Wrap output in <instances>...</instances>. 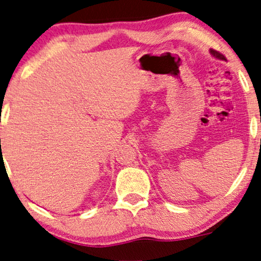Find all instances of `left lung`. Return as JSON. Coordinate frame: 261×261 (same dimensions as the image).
<instances>
[{
    "mask_svg": "<svg viewBox=\"0 0 261 261\" xmlns=\"http://www.w3.org/2000/svg\"><path fill=\"white\" fill-rule=\"evenodd\" d=\"M211 54H213L214 56H216L217 58H221V60H223V55L220 54V52L216 51V50H211Z\"/></svg>",
    "mask_w": 261,
    "mask_h": 261,
    "instance_id": "8db88e82",
    "label": "left lung"
}]
</instances>
